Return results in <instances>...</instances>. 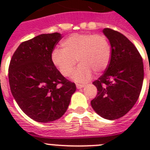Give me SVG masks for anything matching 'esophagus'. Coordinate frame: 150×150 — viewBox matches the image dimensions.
I'll use <instances>...</instances> for the list:
<instances>
[{"label": "esophagus", "instance_id": "34e87169", "mask_svg": "<svg viewBox=\"0 0 150 150\" xmlns=\"http://www.w3.org/2000/svg\"><path fill=\"white\" fill-rule=\"evenodd\" d=\"M76 88H82L84 87V85L83 84H76Z\"/></svg>", "mask_w": 150, "mask_h": 150}]
</instances>
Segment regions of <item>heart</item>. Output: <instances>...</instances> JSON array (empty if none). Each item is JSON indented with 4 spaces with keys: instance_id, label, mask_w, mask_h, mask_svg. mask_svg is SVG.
<instances>
[{
    "instance_id": "heart-1",
    "label": "heart",
    "mask_w": 150,
    "mask_h": 150,
    "mask_svg": "<svg viewBox=\"0 0 150 150\" xmlns=\"http://www.w3.org/2000/svg\"><path fill=\"white\" fill-rule=\"evenodd\" d=\"M61 45L62 49L57 48L52 52V62L62 76L69 77L77 61L79 65L73 76L76 82L88 81L92 72L101 74L110 62V44L103 34H73Z\"/></svg>"
}]
</instances>
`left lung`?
Instances as JSON below:
<instances>
[{
  "mask_svg": "<svg viewBox=\"0 0 150 150\" xmlns=\"http://www.w3.org/2000/svg\"><path fill=\"white\" fill-rule=\"evenodd\" d=\"M111 46V59L104 74L93 82L98 94L91 101L94 110L110 120L122 117L140 96L144 81L142 57L134 45L121 33L103 30Z\"/></svg>",
  "mask_w": 150,
  "mask_h": 150,
  "instance_id": "left-lung-1",
  "label": "left lung"
}]
</instances>
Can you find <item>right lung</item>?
Masks as SVG:
<instances>
[{"label":"right lung","mask_w":150,"mask_h":150,"mask_svg":"<svg viewBox=\"0 0 150 150\" xmlns=\"http://www.w3.org/2000/svg\"><path fill=\"white\" fill-rule=\"evenodd\" d=\"M62 38L59 33L43 34L22 42L9 66L12 95L28 116L39 122L59 120L67 110L76 85L64 77L51 59Z\"/></svg>","instance_id":"obj_1"}]
</instances>
